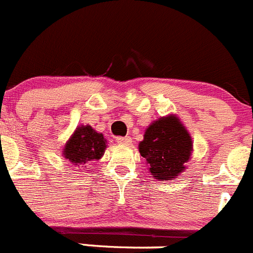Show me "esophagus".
Returning <instances> with one entry per match:
<instances>
[{
	"label": "esophagus",
	"instance_id": "34e87169",
	"mask_svg": "<svg viewBox=\"0 0 253 253\" xmlns=\"http://www.w3.org/2000/svg\"><path fill=\"white\" fill-rule=\"evenodd\" d=\"M132 140L131 137H117V143H120V145H125V146H127V145H131Z\"/></svg>",
	"mask_w": 253,
	"mask_h": 253
}]
</instances>
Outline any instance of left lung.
Masks as SVG:
<instances>
[{
    "mask_svg": "<svg viewBox=\"0 0 253 253\" xmlns=\"http://www.w3.org/2000/svg\"><path fill=\"white\" fill-rule=\"evenodd\" d=\"M141 156L146 159L149 172L159 181L174 180L184 170L193 152L192 136L176 115L152 122L138 143Z\"/></svg>",
    "mask_w": 253,
    "mask_h": 253,
    "instance_id": "left-lung-1",
    "label": "left lung"
}]
</instances>
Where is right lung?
<instances>
[{"label": "right lung", "instance_id": "1", "mask_svg": "<svg viewBox=\"0 0 253 253\" xmlns=\"http://www.w3.org/2000/svg\"><path fill=\"white\" fill-rule=\"evenodd\" d=\"M106 149L107 140L101 132H97L89 125H81L74 129L69 140L65 142L61 155L73 166L78 168L99 160L104 155Z\"/></svg>", "mask_w": 253, "mask_h": 253}]
</instances>
